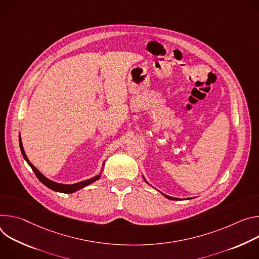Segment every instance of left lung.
<instances>
[{
  "label": "left lung",
  "instance_id": "1",
  "mask_svg": "<svg viewBox=\"0 0 259 259\" xmlns=\"http://www.w3.org/2000/svg\"><path fill=\"white\" fill-rule=\"evenodd\" d=\"M143 178H144V176H143ZM144 180H145V178H144ZM146 181V180H145ZM147 182V181H146ZM148 183V182H147ZM166 198H168V199H178V198H176V197H171V196H169V195H166V194H164V193H162Z\"/></svg>",
  "mask_w": 259,
  "mask_h": 259
}]
</instances>
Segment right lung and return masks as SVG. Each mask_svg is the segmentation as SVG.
I'll return each mask as SVG.
<instances>
[{
    "instance_id": "right-lung-1",
    "label": "right lung",
    "mask_w": 259,
    "mask_h": 259,
    "mask_svg": "<svg viewBox=\"0 0 259 259\" xmlns=\"http://www.w3.org/2000/svg\"><path fill=\"white\" fill-rule=\"evenodd\" d=\"M19 147H20V151L22 153V156L23 158L25 159V161L28 163V165H30L32 167V169L34 170L35 175L37 176V178L45 185L47 186L48 188L54 190V191H57V192H63V193H73L85 186H88L94 182H96L97 180H99L102 176V170L104 168V165H105V161L103 162V166H102V170L100 171V174L91 178V179H88V180H84V181H81V182H78V183H74V184H63V183H57V182H54L48 178H46L41 171L30 161L24 152V149H23V146H22V142H21V138H20V134H19Z\"/></svg>"
}]
</instances>
